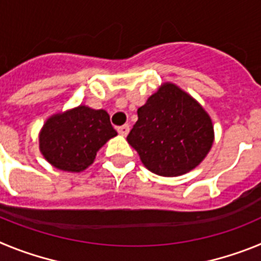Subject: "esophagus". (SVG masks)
Listing matches in <instances>:
<instances>
[{
    "label": "esophagus",
    "instance_id": "1",
    "mask_svg": "<svg viewBox=\"0 0 261 261\" xmlns=\"http://www.w3.org/2000/svg\"><path fill=\"white\" fill-rule=\"evenodd\" d=\"M129 129L130 128H129L128 124H125V125L119 126V128H117V132H119L121 136H126L129 133Z\"/></svg>",
    "mask_w": 261,
    "mask_h": 261
}]
</instances>
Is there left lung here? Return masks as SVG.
<instances>
[{"label": "left lung", "mask_w": 261, "mask_h": 261, "mask_svg": "<svg viewBox=\"0 0 261 261\" xmlns=\"http://www.w3.org/2000/svg\"><path fill=\"white\" fill-rule=\"evenodd\" d=\"M137 114L126 141L154 174H187L204 161L213 146L214 126L209 114L172 82L161 85Z\"/></svg>", "instance_id": "1"}]
</instances>
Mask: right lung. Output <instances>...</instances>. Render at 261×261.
<instances>
[{
    "label": "right lung",
    "mask_w": 261,
    "mask_h": 261,
    "mask_svg": "<svg viewBox=\"0 0 261 261\" xmlns=\"http://www.w3.org/2000/svg\"><path fill=\"white\" fill-rule=\"evenodd\" d=\"M117 132L106 110L81 105L53 114L39 132V150L61 171L82 172L95 161L99 149Z\"/></svg>",
    "instance_id": "right-lung-1"
}]
</instances>
